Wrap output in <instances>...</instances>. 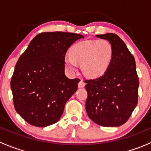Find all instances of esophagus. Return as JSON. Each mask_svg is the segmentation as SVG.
<instances>
[{"label": "esophagus", "instance_id": "1", "mask_svg": "<svg viewBox=\"0 0 151 151\" xmlns=\"http://www.w3.org/2000/svg\"><path fill=\"white\" fill-rule=\"evenodd\" d=\"M85 86V83L83 81V80H81V81L78 83L79 88H84Z\"/></svg>", "mask_w": 151, "mask_h": 151}]
</instances>
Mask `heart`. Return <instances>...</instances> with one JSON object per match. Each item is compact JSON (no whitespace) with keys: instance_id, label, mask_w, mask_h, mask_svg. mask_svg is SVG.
Instances as JSON below:
<instances>
[{"instance_id":"1","label":"heart","mask_w":151,"mask_h":151,"mask_svg":"<svg viewBox=\"0 0 151 151\" xmlns=\"http://www.w3.org/2000/svg\"><path fill=\"white\" fill-rule=\"evenodd\" d=\"M113 57V49L106 40L83 41L73 45L70 55L65 57V64L70 71L80 63L82 71L90 77H99L108 69Z\"/></svg>"}]
</instances>
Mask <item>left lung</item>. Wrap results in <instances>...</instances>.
Segmentation results:
<instances>
[{
    "label": "left lung",
    "instance_id": "obj_1",
    "mask_svg": "<svg viewBox=\"0 0 151 151\" xmlns=\"http://www.w3.org/2000/svg\"><path fill=\"white\" fill-rule=\"evenodd\" d=\"M96 36L109 41L113 57L104 75L85 80L87 113L100 126H119L129 120L138 102L139 78L134 58L118 35L106 33Z\"/></svg>",
    "mask_w": 151,
    "mask_h": 151
}]
</instances>
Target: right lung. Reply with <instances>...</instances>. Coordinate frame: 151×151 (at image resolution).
<instances>
[{"label": "right lung", "instance_id": "obj_1", "mask_svg": "<svg viewBox=\"0 0 151 151\" xmlns=\"http://www.w3.org/2000/svg\"><path fill=\"white\" fill-rule=\"evenodd\" d=\"M81 34L45 32L35 36L17 62L11 80L17 112L30 125L45 127L59 121L80 79L65 74V55Z\"/></svg>", "mask_w": 151, "mask_h": 151}]
</instances>
